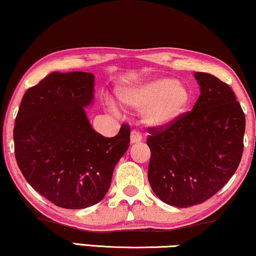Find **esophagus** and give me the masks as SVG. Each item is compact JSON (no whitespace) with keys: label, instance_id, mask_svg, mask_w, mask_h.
Masks as SVG:
<instances>
[{"label":"esophagus","instance_id":"34e87169","mask_svg":"<svg viewBox=\"0 0 256 256\" xmlns=\"http://www.w3.org/2000/svg\"><path fill=\"white\" fill-rule=\"evenodd\" d=\"M142 140V136L140 135V132H136V130H132L130 132V144H138V142H140Z\"/></svg>","mask_w":256,"mask_h":256}]
</instances>
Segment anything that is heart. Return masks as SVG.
<instances>
[{"instance_id":"obj_1","label":"heart","mask_w":256,"mask_h":256,"mask_svg":"<svg viewBox=\"0 0 256 256\" xmlns=\"http://www.w3.org/2000/svg\"><path fill=\"white\" fill-rule=\"evenodd\" d=\"M118 96L126 109L140 110V122L148 129H164L176 124L192 102L190 90L167 76H154L126 86ZM109 107L116 110L112 102H109Z\"/></svg>"}]
</instances>
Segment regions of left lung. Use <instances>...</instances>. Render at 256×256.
<instances>
[{"label": "left lung", "mask_w": 256, "mask_h": 256, "mask_svg": "<svg viewBox=\"0 0 256 256\" xmlns=\"http://www.w3.org/2000/svg\"><path fill=\"white\" fill-rule=\"evenodd\" d=\"M200 96L192 112L164 129H148V180L155 195L178 208L200 204L236 172L246 118L230 86L195 72Z\"/></svg>", "instance_id": "left-lung-1"}]
</instances>
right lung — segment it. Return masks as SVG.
<instances>
[{"label": "right lung", "mask_w": 256, "mask_h": 256, "mask_svg": "<svg viewBox=\"0 0 256 256\" xmlns=\"http://www.w3.org/2000/svg\"><path fill=\"white\" fill-rule=\"evenodd\" d=\"M90 72H52L23 95L15 120V158L23 176L58 207L96 204L129 147L130 129L114 138L92 129L84 108L94 101Z\"/></svg>", "instance_id": "right-lung-1"}]
</instances>
